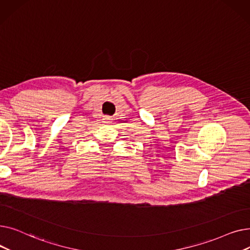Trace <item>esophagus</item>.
<instances>
[{"mask_svg": "<svg viewBox=\"0 0 250 250\" xmlns=\"http://www.w3.org/2000/svg\"><path fill=\"white\" fill-rule=\"evenodd\" d=\"M103 121H104V123H107V124H109V123H111V122H112V118H111L110 116H104Z\"/></svg>", "mask_w": 250, "mask_h": 250, "instance_id": "esophagus-1", "label": "esophagus"}]
</instances>
